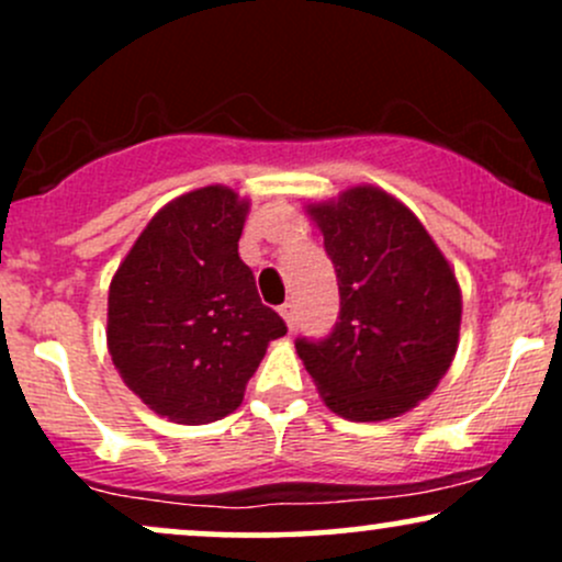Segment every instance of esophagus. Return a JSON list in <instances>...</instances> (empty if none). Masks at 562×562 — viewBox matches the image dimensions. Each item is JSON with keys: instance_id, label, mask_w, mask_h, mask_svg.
I'll return each mask as SVG.
<instances>
[{"instance_id": "obj_1", "label": "esophagus", "mask_w": 562, "mask_h": 562, "mask_svg": "<svg viewBox=\"0 0 562 562\" xmlns=\"http://www.w3.org/2000/svg\"><path fill=\"white\" fill-rule=\"evenodd\" d=\"M280 317L285 319L288 330H293V327H295V308H293V303H282V306H280Z\"/></svg>"}]
</instances>
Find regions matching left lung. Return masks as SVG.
Segmentation results:
<instances>
[{"label":"left lung","instance_id":"8db88e82","mask_svg":"<svg viewBox=\"0 0 562 562\" xmlns=\"http://www.w3.org/2000/svg\"><path fill=\"white\" fill-rule=\"evenodd\" d=\"M340 290L325 340H295L322 402L353 423L404 415L436 391L460 344L454 269L409 209L372 184L308 203Z\"/></svg>","mask_w":562,"mask_h":562}]
</instances>
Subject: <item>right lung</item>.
<instances>
[{
    "instance_id": "add662e5",
    "label": "right lung",
    "mask_w": 562,
    "mask_h": 562,
    "mask_svg": "<svg viewBox=\"0 0 562 562\" xmlns=\"http://www.w3.org/2000/svg\"><path fill=\"white\" fill-rule=\"evenodd\" d=\"M248 198L184 192L147 222L108 290V351L158 417L205 425L243 404L267 346L288 333L237 254Z\"/></svg>"
}]
</instances>
